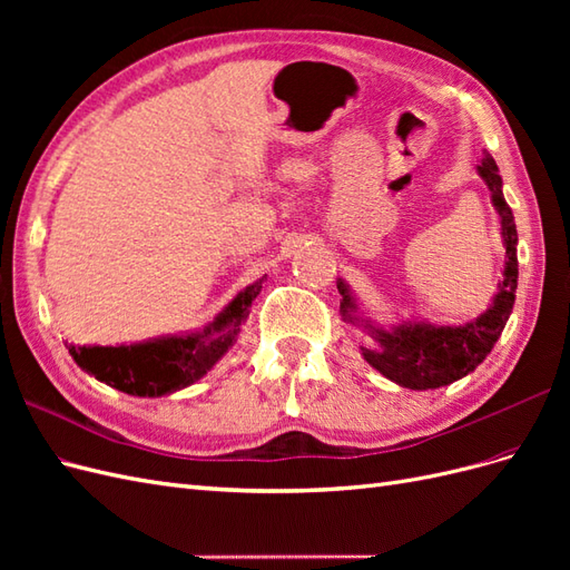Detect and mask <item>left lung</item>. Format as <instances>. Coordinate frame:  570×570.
Masks as SVG:
<instances>
[{"label": "left lung", "instance_id": "obj_1", "mask_svg": "<svg viewBox=\"0 0 570 570\" xmlns=\"http://www.w3.org/2000/svg\"><path fill=\"white\" fill-rule=\"evenodd\" d=\"M475 170L490 189L507 249L502 281L497 285L490 306L480 316L454 325L425 318H400L385 327L364 314L352 287L337 278L342 321L358 325L371 337L368 347H358L361 356L400 387L435 390L473 373L492 352L511 316L515 287H519V254H515L519 233H515V220L502 193V176L488 151H482Z\"/></svg>", "mask_w": 570, "mask_h": 570}]
</instances>
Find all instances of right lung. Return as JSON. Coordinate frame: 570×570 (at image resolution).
<instances>
[{"instance_id": "add662e5", "label": "right lung", "mask_w": 570, "mask_h": 570, "mask_svg": "<svg viewBox=\"0 0 570 570\" xmlns=\"http://www.w3.org/2000/svg\"><path fill=\"white\" fill-rule=\"evenodd\" d=\"M254 281L197 331L161 335L130 344H68V354L95 381L132 396H164L195 385L228 354L264 287Z\"/></svg>"}]
</instances>
